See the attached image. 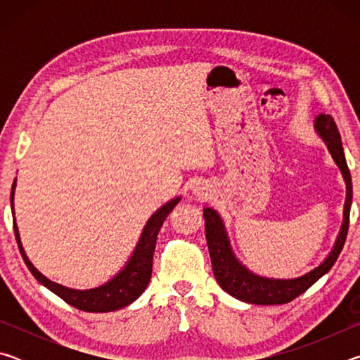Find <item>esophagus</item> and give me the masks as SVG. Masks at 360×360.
<instances>
[{
  "mask_svg": "<svg viewBox=\"0 0 360 360\" xmlns=\"http://www.w3.org/2000/svg\"><path fill=\"white\" fill-rule=\"evenodd\" d=\"M195 193H197V197H200V198H203V197H206V195H208V193H205L203 188H197Z\"/></svg>",
  "mask_w": 360,
  "mask_h": 360,
  "instance_id": "obj_1",
  "label": "esophagus"
}]
</instances>
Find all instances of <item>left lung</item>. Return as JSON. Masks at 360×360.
<instances>
[{
    "mask_svg": "<svg viewBox=\"0 0 360 360\" xmlns=\"http://www.w3.org/2000/svg\"><path fill=\"white\" fill-rule=\"evenodd\" d=\"M314 129L318 131V135L324 139V143L327 144L328 150H330L333 160L338 165L346 182L343 224H341V230L337 241H335L332 252L328 254V257L319 266L304 273L303 276L292 279H275L255 275V273L249 271L235 257L221 216L212 208H205L203 211L206 241H208L212 271H214L216 281L227 294L238 298L241 302L254 304H284L292 302L298 295H302L304 290L311 288L319 278L324 276L330 270L335 262H337L341 249L345 246L346 235H348L349 229V210L352 203L351 173L345 158L340 131L332 115L319 114L314 120Z\"/></svg>",
    "mask_w": 360,
    "mask_h": 360,
    "instance_id": "8db88e82",
    "label": "left lung"
}]
</instances>
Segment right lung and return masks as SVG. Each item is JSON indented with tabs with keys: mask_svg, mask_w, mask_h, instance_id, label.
<instances>
[{
	"mask_svg": "<svg viewBox=\"0 0 360 360\" xmlns=\"http://www.w3.org/2000/svg\"><path fill=\"white\" fill-rule=\"evenodd\" d=\"M14 188H15V181L12 184V192H11V206H12V214H14ZM181 197L173 198L172 202H168L158 208L154 214L146 224V227L141 233V238H139L138 245L133 251L130 260L127 262V265L122 268V270L115 275L111 281L106 284L100 285V288L95 289H87V290H76L65 288V285H60L57 283L47 279L44 275L36 270L32 262L28 260L25 251H23L22 243H20V235L19 229H17L15 219H14V233L17 245H19L20 254L28 270L33 273V276L38 279V281L46 285L49 290H52L53 294H57L60 298L75 307L77 309H82V311L89 313H108V311H115V309H120L135 302L136 298L143 294L144 289L148 288L152 275V257H154L155 251V243H157V235L160 231L163 222L168 217L169 212L173 211L176 205L179 203Z\"/></svg>",
	"mask_w": 360,
	"mask_h": 360,
	"instance_id": "right-lung-1",
	"label": "right lung"
}]
</instances>
